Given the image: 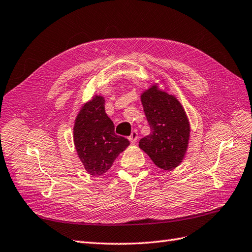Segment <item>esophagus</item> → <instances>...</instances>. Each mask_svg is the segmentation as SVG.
<instances>
[{"label": "esophagus", "mask_w": 252, "mask_h": 252, "mask_svg": "<svg viewBox=\"0 0 252 252\" xmlns=\"http://www.w3.org/2000/svg\"><path fill=\"white\" fill-rule=\"evenodd\" d=\"M128 139H129V141H130L131 143H135V142H137V140H138V132L135 131V130H133L131 132V134H130V137H129Z\"/></svg>", "instance_id": "1"}]
</instances>
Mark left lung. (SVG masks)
Listing matches in <instances>:
<instances>
[{
    "label": "left lung",
    "instance_id": "obj_1",
    "mask_svg": "<svg viewBox=\"0 0 252 252\" xmlns=\"http://www.w3.org/2000/svg\"><path fill=\"white\" fill-rule=\"evenodd\" d=\"M153 84L141 95L151 133L140 140L139 147L163 171H173L185 159L191 133V125L180 101L161 85Z\"/></svg>",
    "mask_w": 252,
    "mask_h": 252
}]
</instances>
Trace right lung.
<instances>
[{
  "mask_svg": "<svg viewBox=\"0 0 252 252\" xmlns=\"http://www.w3.org/2000/svg\"><path fill=\"white\" fill-rule=\"evenodd\" d=\"M73 141L78 158L92 176H101L130 144L114 133L113 122L105 111V97L94 94L79 109L74 122Z\"/></svg>",
  "mask_w": 252,
  "mask_h": 252,
  "instance_id": "obj_1",
  "label": "right lung"
}]
</instances>
